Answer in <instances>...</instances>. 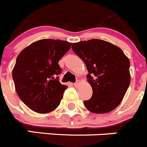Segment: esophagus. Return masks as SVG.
<instances>
[{
    "instance_id": "1",
    "label": "esophagus",
    "mask_w": 147,
    "mask_h": 147,
    "mask_svg": "<svg viewBox=\"0 0 147 147\" xmlns=\"http://www.w3.org/2000/svg\"><path fill=\"white\" fill-rule=\"evenodd\" d=\"M80 80H77V81L74 83V86H75V87H78V86L80 85Z\"/></svg>"
}]
</instances>
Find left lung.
I'll return each mask as SVG.
<instances>
[{"label":"left lung","mask_w":147,"mask_h":147,"mask_svg":"<svg viewBox=\"0 0 147 147\" xmlns=\"http://www.w3.org/2000/svg\"><path fill=\"white\" fill-rule=\"evenodd\" d=\"M72 49L86 64V78L93 89L91 98L84 101L86 109L96 114L115 109L131 83L128 58L120 48L102 40L72 43Z\"/></svg>","instance_id":"obj_1"}]
</instances>
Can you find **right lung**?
<instances>
[{"mask_svg": "<svg viewBox=\"0 0 147 147\" xmlns=\"http://www.w3.org/2000/svg\"><path fill=\"white\" fill-rule=\"evenodd\" d=\"M71 42L42 39L23 49L12 71L16 91L30 109L46 114L57 109L67 86L56 75L61 73L58 62L70 49Z\"/></svg>", "mask_w": 147, "mask_h": 147, "instance_id": "right-lung-1", "label": "right lung"}]
</instances>
